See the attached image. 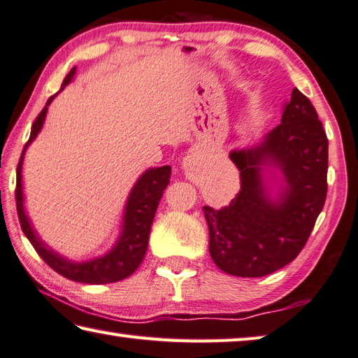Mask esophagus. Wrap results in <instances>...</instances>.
<instances>
[{"instance_id": "esophagus-1", "label": "esophagus", "mask_w": 358, "mask_h": 358, "mask_svg": "<svg viewBox=\"0 0 358 358\" xmlns=\"http://www.w3.org/2000/svg\"><path fill=\"white\" fill-rule=\"evenodd\" d=\"M196 162H198V158L192 157V155H189V157L185 158L184 163H182V166H184L187 174H193V171H195V168H196V165H198Z\"/></svg>"}]
</instances>
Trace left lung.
Returning a JSON list of instances; mask_svg holds the SVG:
<instances>
[{"label":"left lung","mask_w":358,"mask_h":358,"mask_svg":"<svg viewBox=\"0 0 358 358\" xmlns=\"http://www.w3.org/2000/svg\"><path fill=\"white\" fill-rule=\"evenodd\" d=\"M241 190L228 206H203L209 254L222 271L260 278L296 259L327 198L328 139L313 103L294 89L280 124L255 148L231 150ZM265 167L281 173L268 195Z\"/></svg>","instance_id":"8db88e82"}]
</instances>
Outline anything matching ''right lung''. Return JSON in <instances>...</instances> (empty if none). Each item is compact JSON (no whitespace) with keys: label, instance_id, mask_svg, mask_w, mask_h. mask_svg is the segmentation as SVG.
Segmentation results:
<instances>
[{"label":"right lung","instance_id":"right-lung-1","mask_svg":"<svg viewBox=\"0 0 358 358\" xmlns=\"http://www.w3.org/2000/svg\"><path fill=\"white\" fill-rule=\"evenodd\" d=\"M74 74L76 68H73L66 78H64L62 90L73 80ZM54 98L55 95L47 99L44 109L41 110L36 120H34L30 139H28L25 148H23L19 166H17L15 203L22 231L25 233L28 241L31 243L41 259L54 269V271L62 274L63 278L84 284L117 282V280L131 276L144 259L149 244L150 227L155 217V210L158 208V203H160L163 190L166 189V185L169 184V178H171V166L150 168L139 176L136 184L133 185L130 195H128L124 209V217H122V230L115 244L113 245V249L108 250L101 257H95V259L87 262H73L66 259V257L60 255L58 252L49 248L38 236V233L34 231L31 220L25 213V206H23L22 184L23 157H25L28 145L36 139L39 131L43 130L47 109H49V104Z\"/></svg>","mask_w":358,"mask_h":358}]
</instances>
